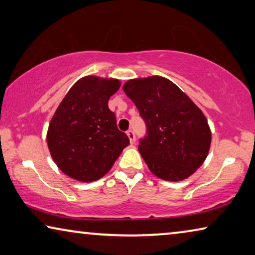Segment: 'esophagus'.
Returning <instances> with one entry per match:
<instances>
[{
    "label": "esophagus",
    "mask_w": 255,
    "mask_h": 255,
    "mask_svg": "<svg viewBox=\"0 0 255 255\" xmlns=\"http://www.w3.org/2000/svg\"><path fill=\"white\" fill-rule=\"evenodd\" d=\"M127 134H128V139H130V142H131V143H134V141H135V134H134V132H133L132 130H128V131L127 132Z\"/></svg>",
    "instance_id": "34e87169"
}]
</instances>
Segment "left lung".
Returning a JSON list of instances; mask_svg holds the SVG:
<instances>
[{"label":"left lung","mask_w":255,"mask_h":255,"mask_svg":"<svg viewBox=\"0 0 255 255\" xmlns=\"http://www.w3.org/2000/svg\"><path fill=\"white\" fill-rule=\"evenodd\" d=\"M123 90L147 128L139 152L156 177L180 181L204 162L211 130L201 109L177 85L160 76L130 80Z\"/></svg>","instance_id":"8db88e82"}]
</instances>
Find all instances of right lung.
Masks as SVG:
<instances>
[{"label":"right lung","mask_w":255,"mask_h":255,"mask_svg":"<svg viewBox=\"0 0 255 255\" xmlns=\"http://www.w3.org/2000/svg\"><path fill=\"white\" fill-rule=\"evenodd\" d=\"M120 85L114 78L83 77L57 108L46 141L54 163L68 177L83 182L103 178L130 143L108 108Z\"/></svg>","instance_id":"right-lung-1"}]
</instances>
